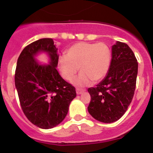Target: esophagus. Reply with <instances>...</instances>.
<instances>
[{
	"label": "esophagus",
	"mask_w": 153,
	"mask_h": 153,
	"mask_svg": "<svg viewBox=\"0 0 153 153\" xmlns=\"http://www.w3.org/2000/svg\"><path fill=\"white\" fill-rule=\"evenodd\" d=\"M85 91V89H76V94H78V95H79V94H81L83 92V91Z\"/></svg>",
	"instance_id": "obj_1"
}]
</instances>
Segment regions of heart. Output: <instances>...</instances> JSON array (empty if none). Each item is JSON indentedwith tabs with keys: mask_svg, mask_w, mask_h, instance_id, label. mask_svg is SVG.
Wrapping results in <instances>:
<instances>
[{
	"mask_svg": "<svg viewBox=\"0 0 153 153\" xmlns=\"http://www.w3.org/2000/svg\"><path fill=\"white\" fill-rule=\"evenodd\" d=\"M111 53L105 43L81 42L74 44L67 51V56L59 59V69L62 77L72 81L78 70L81 73L74 81L78 86H87L91 81L97 82L105 76L110 68Z\"/></svg>",
	"mask_w": 153,
	"mask_h": 153,
	"instance_id": "b5f03b06",
	"label": "heart"
}]
</instances>
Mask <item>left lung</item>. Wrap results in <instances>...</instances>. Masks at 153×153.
<instances>
[{
	"mask_svg": "<svg viewBox=\"0 0 153 153\" xmlns=\"http://www.w3.org/2000/svg\"><path fill=\"white\" fill-rule=\"evenodd\" d=\"M138 62L125 43L118 42L111 47V62L105 77L96 87L88 89L91 101L88 111L104 123L120 120L128 110L136 89Z\"/></svg>",
	"mask_w": 153,
	"mask_h": 153,
	"instance_id": "obj_1",
	"label": "left lung"
}]
</instances>
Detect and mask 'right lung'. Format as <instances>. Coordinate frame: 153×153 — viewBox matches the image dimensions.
<instances>
[{"label":"right lung","instance_id":"1","mask_svg":"<svg viewBox=\"0 0 153 153\" xmlns=\"http://www.w3.org/2000/svg\"><path fill=\"white\" fill-rule=\"evenodd\" d=\"M42 52L49 58L48 65L36 60ZM59 56L53 39L44 38L26 46L17 59L14 82L22 111L30 123L42 129L62 123L76 97L75 87L56 70Z\"/></svg>","mask_w":153,"mask_h":153}]
</instances>
